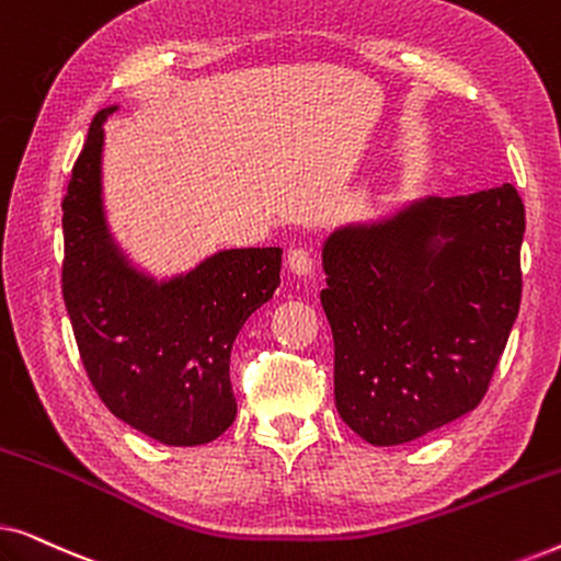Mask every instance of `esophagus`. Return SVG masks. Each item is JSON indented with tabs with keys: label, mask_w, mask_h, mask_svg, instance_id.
I'll return each mask as SVG.
<instances>
[{
	"label": "esophagus",
	"mask_w": 561,
	"mask_h": 561,
	"mask_svg": "<svg viewBox=\"0 0 561 561\" xmlns=\"http://www.w3.org/2000/svg\"><path fill=\"white\" fill-rule=\"evenodd\" d=\"M288 271L296 273V275H309L313 271V257L309 250L304 248H294L288 252V260H286Z\"/></svg>",
	"instance_id": "34e87169"
}]
</instances>
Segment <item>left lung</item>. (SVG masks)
Here are the masks:
<instances>
[{
  "mask_svg": "<svg viewBox=\"0 0 561 561\" xmlns=\"http://www.w3.org/2000/svg\"><path fill=\"white\" fill-rule=\"evenodd\" d=\"M524 229L503 183L329 234L321 306L352 432L393 447L478 409L518 317Z\"/></svg>",
  "mask_w": 561,
  "mask_h": 561,
  "instance_id": "obj_1",
  "label": "left lung"
}]
</instances>
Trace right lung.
I'll use <instances>...</instances> for the list:
<instances>
[{
	"label": "right lung",
	"mask_w": 561,
	"mask_h": 561,
	"mask_svg": "<svg viewBox=\"0 0 561 561\" xmlns=\"http://www.w3.org/2000/svg\"><path fill=\"white\" fill-rule=\"evenodd\" d=\"M94 117L64 196V301L91 386L150 439L196 447L237 416L229 355L280 283V248L225 250L156 283L114 244L102 209L104 119Z\"/></svg>",
	"instance_id": "add662e5"
}]
</instances>
